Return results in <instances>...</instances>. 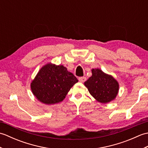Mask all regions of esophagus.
I'll return each mask as SVG.
<instances>
[{
	"mask_svg": "<svg viewBox=\"0 0 148 148\" xmlns=\"http://www.w3.org/2000/svg\"><path fill=\"white\" fill-rule=\"evenodd\" d=\"M86 80V78L85 77H79V81L81 83H84Z\"/></svg>",
	"mask_w": 148,
	"mask_h": 148,
	"instance_id": "esophagus-1",
	"label": "esophagus"
}]
</instances>
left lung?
I'll list each match as a JSON object with an SVG mask.
<instances>
[{"mask_svg": "<svg viewBox=\"0 0 148 148\" xmlns=\"http://www.w3.org/2000/svg\"><path fill=\"white\" fill-rule=\"evenodd\" d=\"M92 72V76L84 82L91 95L101 103H106L114 100L119 90L118 81L99 69H93Z\"/></svg>", "mask_w": 148, "mask_h": 148, "instance_id": "1", "label": "left lung"}]
</instances>
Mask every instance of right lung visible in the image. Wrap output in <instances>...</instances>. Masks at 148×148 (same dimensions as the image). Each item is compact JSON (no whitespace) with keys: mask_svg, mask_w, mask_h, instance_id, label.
Wrapping results in <instances>:
<instances>
[{"mask_svg":"<svg viewBox=\"0 0 148 148\" xmlns=\"http://www.w3.org/2000/svg\"><path fill=\"white\" fill-rule=\"evenodd\" d=\"M77 81L63 65L48 64L40 69L30 86L34 95L40 102L49 105L62 102Z\"/></svg>","mask_w":148,"mask_h":148,"instance_id":"right-lung-1","label":"right lung"}]
</instances>
